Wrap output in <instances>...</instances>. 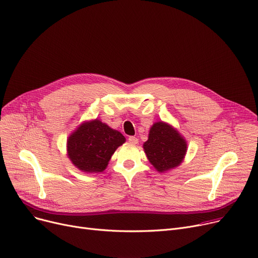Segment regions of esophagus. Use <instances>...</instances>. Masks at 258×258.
I'll return each instance as SVG.
<instances>
[{
	"mask_svg": "<svg viewBox=\"0 0 258 258\" xmlns=\"http://www.w3.org/2000/svg\"><path fill=\"white\" fill-rule=\"evenodd\" d=\"M128 142L131 143V144H137L138 143V139L136 138V137H133V136H131V137H128Z\"/></svg>",
	"mask_w": 258,
	"mask_h": 258,
	"instance_id": "esophagus-1",
	"label": "esophagus"
}]
</instances>
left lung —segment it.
Here are the masks:
<instances>
[{"label": "left lung", "instance_id": "left-lung-1", "mask_svg": "<svg viewBox=\"0 0 258 258\" xmlns=\"http://www.w3.org/2000/svg\"><path fill=\"white\" fill-rule=\"evenodd\" d=\"M143 148L151 164L159 172H164L182 163L187 152V143L177 130L159 121L151 127Z\"/></svg>", "mask_w": 258, "mask_h": 258}]
</instances>
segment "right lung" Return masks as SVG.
Masks as SVG:
<instances>
[{
	"label": "right lung",
	"instance_id": "add662e5",
	"mask_svg": "<svg viewBox=\"0 0 258 258\" xmlns=\"http://www.w3.org/2000/svg\"><path fill=\"white\" fill-rule=\"evenodd\" d=\"M124 142L123 135L100 120L86 121L68 138V157L81 171L101 172L115 151Z\"/></svg>",
	"mask_w": 258,
	"mask_h": 258
}]
</instances>
